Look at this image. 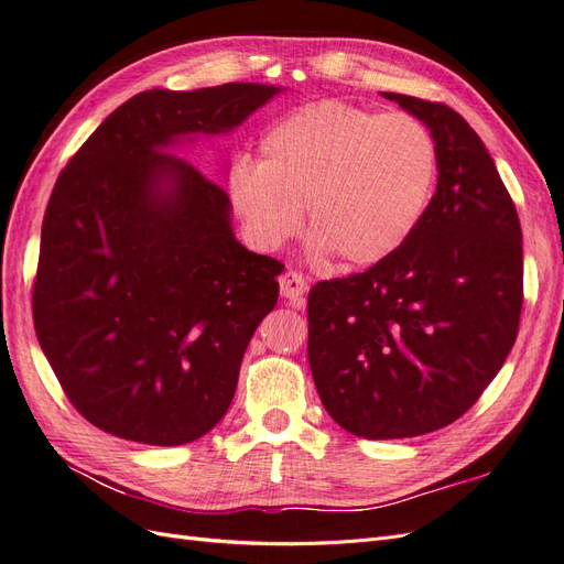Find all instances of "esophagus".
Here are the masks:
<instances>
[{"mask_svg":"<svg viewBox=\"0 0 564 564\" xmlns=\"http://www.w3.org/2000/svg\"><path fill=\"white\" fill-rule=\"evenodd\" d=\"M308 292V282L296 270H286L284 275L280 278V294L282 299H286L289 303H294L296 308H301L303 303V294Z\"/></svg>","mask_w":564,"mask_h":564,"instance_id":"1","label":"esophagus"}]
</instances>
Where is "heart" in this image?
I'll use <instances>...</instances> for the list:
<instances>
[{"label":"heart","instance_id":"1","mask_svg":"<svg viewBox=\"0 0 564 564\" xmlns=\"http://www.w3.org/2000/svg\"><path fill=\"white\" fill-rule=\"evenodd\" d=\"M435 181L437 145L416 117L322 100L278 119L259 143V164H232L228 193L256 247L286 242L305 207L317 256L373 265L416 232Z\"/></svg>","mask_w":564,"mask_h":564}]
</instances>
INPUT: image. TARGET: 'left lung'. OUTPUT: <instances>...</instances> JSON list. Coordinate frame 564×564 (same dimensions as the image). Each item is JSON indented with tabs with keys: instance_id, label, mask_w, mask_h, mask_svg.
Instances as JSON below:
<instances>
[{
	"instance_id": "obj_1",
	"label": "left lung",
	"mask_w": 564,
	"mask_h": 564,
	"mask_svg": "<svg viewBox=\"0 0 564 564\" xmlns=\"http://www.w3.org/2000/svg\"><path fill=\"white\" fill-rule=\"evenodd\" d=\"M383 98L433 133L437 191L400 251L308 296L319 400L367 440L416 437L464 416L503 367L522 308L520 218L482 139L447 106Z\"/></svg>"
}]
</instances>
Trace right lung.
Listing matches in <instances>:
<instances>
[{
	"label": "right lung",
	"instance_id": "obj_1",
	"mask_svg": "<svg viewBox=\"0 0 564 564\" xmlns=\"http://www.w3.org/2000/svg\"><path fill=\"white\" fill-rule=\"evenodd\" d=\"M282 91L230 82L135 94L58 176L32 317L67 400L96 429L176 447L226 416L284 265L237 242L226 191L176 150L228 135Z\"/></svg>",
	"mask_w": 564,
	"mask_h": 564
}]
</instances>
